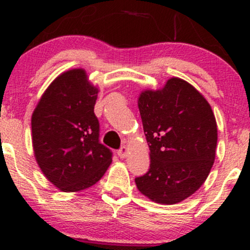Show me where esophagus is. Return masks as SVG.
Segmentation results:
<instances>
[{
	"instance_id": "1",
	"label": "esophagus",
	"mask_w": 250,
	"mask_h": 250,
	"mask_svg": "<svg viewBox=\"0 0 250 250\" xmlns=\"http://www.w3.org/2000/svg\"><path fill=\"white\" fill-rule=\"evenodd\" d=\"M128 153H129V149L125 147V146H123V147L120 148V150L117 151V155H119V156L121 157V159H123V157L127 156Z\"/></svg>"
}]
</instances>
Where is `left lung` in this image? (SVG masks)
Wrapping results in <instances>:
<instances>
[{
    "instance_id": "left-lung-1",
    "label": "left lung",
    "mask_w": 250,
    "mask_h": 250,
    "mask_svg": "<svg viewBox=\"0 0 250 250\" xmlns=\"http://www.w3.org/2000/svg\"><path fill=\"white\" fill-rule=\"evenodd\" d=\"M150 168L135 183L148 199L175 205L205 183L214 165L217 125L210 104L179 77L139 97Z\"/></svg>"
}]
</instances>
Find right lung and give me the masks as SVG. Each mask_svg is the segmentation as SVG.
Segmentation results:
<instances>
[{"label": "right lung", "instance_id": "1", "mask_svg": "<svg viewBox=\"0 0 250 250\" xmlns=\"http://www.w3.org/2000/svg\"><path fill=\"white\" fill-rule=\"evenodd\" d=\"M97 93L83 69L64 71L50 83L31 116L37 165L65 193L94 186L111 163L113 153L99 140Z\"/></svg>", "mask_w": 250, "mask_h": 250}]
</instances>
